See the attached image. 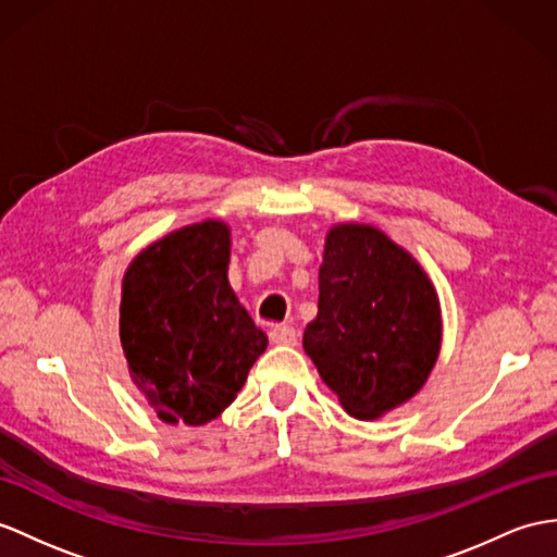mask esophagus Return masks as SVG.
Returning a JSON list of instances; mask_svg holds the SVG:
<instances>
[{
  "label": "esophagus",
  "instance_id": "1",
  "mask_svg": "<svg viewBox=\"0 0 557 557\" xmlns=\"http://www.w3.org/2000/svg\"><path fill=\"white\" fill-rule=\"evenodd\" d=\"M269 341L274 345H297V331L293 329V325L278 323L269 331Z\"/></svg>",
  "mask_w": 557,
  "mask_h": 557
}]
</instances>
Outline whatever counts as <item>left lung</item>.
Returning a JSON list of instances; mask_svg holds the SVG:
<instances>
[{"mask_svg": "<svg viewBox=\"0 0 557 557\" xmlns=\"http://www.w3.org/2000/svg\"><path fill=\"white\" fill-rule=\"evenodd\" d=\"M440 341V300L413 257L373 226H333L302 345L345 411L366 420L411 399Z\"/></svg>", "mask_w": 557, "mask_h": 557, "instance_id": "obj_1", "label": "left lung"}]
</instances>
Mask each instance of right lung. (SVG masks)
Instances as JSON below:
<instances>
[{
  "label": "right lung",
  "mask_w": 557,
  "mask_h": 557,
  "mask_svg": "<svg viewBox=\"0 0 557 557\" xmlns=\"http://www.w3.org/2000/svg\"><path fill=\"white\" fill-rule=\"evenodd\" d=\"M226 269L228 228L202 222L146 248L122 281L129 375L165 423L202 425L220 416L267 349Z\"/></svg>",
  "instance_id": "1"
}]
</instances>
